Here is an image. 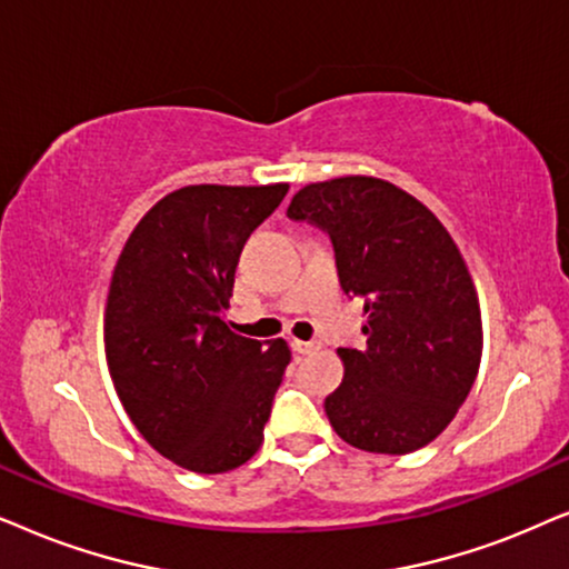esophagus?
I'll return each mask as SVG.
<instances>
[{
    "label": "esophagus",
    "mask_w": 569,
    "mask_h": 569,
    "mask_svg": "<svg viewBox=\"0 0 569 569\" xmlns=\"http://www.w3.org/2000/svg\"><path fill=\"white\" fill-rule=\"evenodd\" d=\"M291 348H293V351H297V353L307 356V353L320 351V343H317V340H299V338H293V340H291Z\"/></svg>",
    "instance_id": "1"
}]
</instances>
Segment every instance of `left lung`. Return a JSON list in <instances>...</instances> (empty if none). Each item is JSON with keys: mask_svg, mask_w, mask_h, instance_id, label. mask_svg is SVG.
Listing matches in <instances>:
<instances>
[{"mask_svg": "<svg viewBox=\"0 0 569 569\" xmlns=\"http://www.w3.org/2000/svg\"><path fill=\"white\" fill-rule=\"evenodd\" d=\"M286 216L330 233L340 286L367 317V346L338 348L346 372L325 398L330 427L385 456L429 445L481 363L479 293L458 244L423 202L377 177L301 187Z\"/></svg>", "mask_w": 569, "mask_h": 569, "instance_id": "obj_1", "label": "left lung"}]
</instances>
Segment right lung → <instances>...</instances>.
<instances>
[{
    "label": "right lung",
    "mask_w": 569,
    "mask_h": 569,
    "mask_svg": "<svg viewBox=\"0 0 569 569\" xmlns=\"http://www.w3.org/2000/svg\"><path fill=\"white\" fill-rule=\"evenodd\" d=\"M289 184L173 189L134 226L106 297V363L153 450L226 473L260 450L291 351L226 325L239 254Z\"/></svg>",
    "instance_id": "obj_1"
}]
</instances>
